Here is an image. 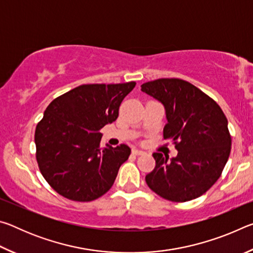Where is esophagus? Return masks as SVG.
<instances>
[{"mask_svg":"<svg viewBox=\"0 0 253 253\" xmlns=\"http://www.w3.org/2000/svg\"><path fill=\"white\" fill-rule=\"evenodd\" d=\"M131 153H132V155H144L145 154L144 151H140V149H138V148H132Z\"/></svg>","mask_w":253,"mask_h":253,"instance_id":"esophagus-1","label":"esophagus"}]
</instances>
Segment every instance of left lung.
I'll return each mask as SVG.
<instances>
[{
    "label": "left lung",
    "instance_id": "obj_1",
    "mask_svg": "<svg viewBox=\"0 0 253 253\" xmlns=\"http://www.w3.org/2000/svg\"><path fill=\"white\" fill-rule=\"evenodd\" d=\"M142 91L165 107L164 139H170L177 156L154 153L155 168L146 175L148 187L172 202H186L212 187L228 162L231 135L221 107L194 84L177 78L148 81Z\"/></svg>",
    "mask_w": 253,
    "mask_h": 253
}]
</instances>
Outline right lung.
I'll return each instance as SVG.
<instances>
[{
	"label": "right lung",
	"mask_w": 253,
	"mask_h": 253,
	"mask_svg": "<svg viewBox=\"0 0 253 253\" xmlns=\"http://www.w3.org/2000/svg\"><path fill=\"white\" fill-rule=\"evenodd\" d=\"M136 85L81 84L46 107L34 134L40 172L63 198L89 202L110 190L130 155L125 144L100 147V129L118 117L122 101Z\"/></svg>",
	"instance_id": "obj_1"
}]
</instances>
